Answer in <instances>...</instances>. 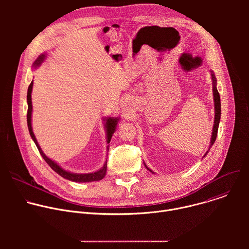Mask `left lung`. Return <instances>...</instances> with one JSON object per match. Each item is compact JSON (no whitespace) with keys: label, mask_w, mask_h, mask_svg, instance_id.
<instances>
[{"label":"left lung","mask_w":249,"mask_h":249,"mask_svg":"<svg viewBox=\"0 0 249 249\" xmlns=\"http://www.w3.org/2000/svg\"><path fill=\"white\" fill-rule=\"evenodd\" d=\"M211 72V78H212V85H213V96H214V107H215V118H214V125H213V130H212V136H211V140H210V145L209 148L206 152V154L204 155L203 158H205L207 156V154L209 153L210 149L212 148V146L214 145L216 138H217V134H218V129H219V124H220V120H221V98H220V94L219 91L217 89V79L215 77V74L213 71H210ZM146 168L148 170H150L151 172L155 173L151 168L148 167V165L144 162Z\"/></svg>","instance_id":"obj_1"}]
</instances>
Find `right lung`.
<instances>
[{
  "mask_svg": "<svg viewBox=\"0 0 249 249\" xmlns=\"http://www.w3.org/2000/svg\"><path fill=\"white\" fill-rule=\"evenodd\" d=\"M47 54L46 53H42L38 56V58L34 61L32 67L33 69H37L46 59ZM32 87H33V81L30 83L28 89H27V126H28V131L29 134L33 140V142L36 145L40 155L42 156V158L44 159V160L48 163V165L55 171L57 172L60 176L64 177L65 179H68L70 181H74V182H91V181H98L101 180L103 177L106 174V167H107V162H104L103 166H101V168H99L98 170L94 171V172H89V173H76V172H71L69 170L64 169L63 167H61L55 160L49 159L41 150L39 144L37 143V140L35 138V135L33 133L32 130V125H31V115H32V102H31V92H32ZM120 117H104L103 121H104V129H105V133H106V142L107 144L110 143V140L114 134V132L116 131L117 128V124L119 121ZM109 150V146H107V151Z\"/></svg>",
  "mask_w": 249,
  "mask_h": 249,
  "instance_id": "obj_1",
  "label": "right lung"
}]
</instances>
